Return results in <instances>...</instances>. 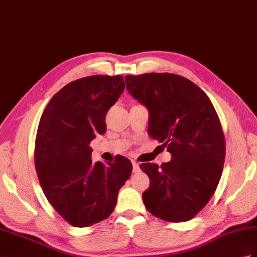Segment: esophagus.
<instances>
[{
	"instance_id": "obj_1",
	"label": "esophagus",
	"mask_w": 257,
	"mask_h": 257,
	"mask_svg": "<svg viewBox=\"0 0 257 257\" xmlns=\"http://www.w3.org/2000/svg\"><path fill=\"white\" fill-rule=\"evenodd\" d=\"M133 168H134V173H138L140 171L139 164L137 163V162H133Z\"/></svg>"
}]
</instances>
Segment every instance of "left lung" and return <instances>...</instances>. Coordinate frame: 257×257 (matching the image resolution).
<instances>
[{
    "instance_id": "left-lung-1",
    "label": "left lung",
    "mask_w": 257,
    "mask_h": 257,
    "mask_svg": "<svg viewBox=\"0 0 257 257\" xmlns=\"http://www.w3.org/2000/svg\"><path fill=\"white\" fill-rule=\"evenodd\" d=\"M124 81L149 111L148 135L172 156L161 166L140 165L150 178L143 202L165 221H188L210 200L222 174L225 145L217 112L204 91L181 75L146 73Z\"/></svg>"
}]
</instances>
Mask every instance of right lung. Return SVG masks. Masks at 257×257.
<instances>
[{"label":"right lung","mask_w":257,"mask_h":257,"mask_svg":"<svg viewBox=\"0 0 257 257\" xmlns=\"http://www.w3.org/2000/svg\"><path fill=\"white\" fill-rule=\"evenodd\" d=\"M124 89L121 75H93L69 83L47 105L38 124L35 166L50 205L84 228L109 217L133 172L122 156L92 162L89 143L106 131L105 116Z\"/></svg>","instance_id":"1"}]
</instances>
